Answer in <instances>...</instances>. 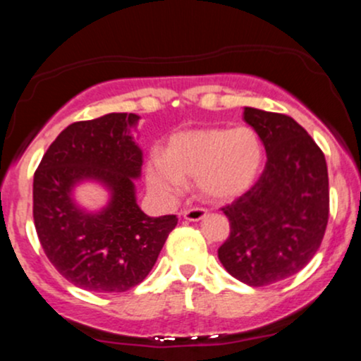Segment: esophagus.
<instances>
[{"mask_svg": "<svg viewBox=\"0 0 361 361\" xmlns=\"http://www.w3.org/2000/svg\"><path fill=\"white\" fill-rule=\"evenodd\" d=\"M205 217H207V210L198 209V207L197 209H188L183 212V219H186V221H190V222H198Z\"/></svg>", "mask_w": 361, "mask_h": 361, "instance_id": "obj_1", "label": "esophagus"}]
</instances>
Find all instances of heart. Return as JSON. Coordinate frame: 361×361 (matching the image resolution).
I'll return each mask as SVG.
<instances>
[{"instance_id": "obj_1", "label": "heart", "mask_w": 361, "mask_h": 361, "mask_svg": "<svg viewBox=\"0 0 361 361\" xmlns=\"http://www.w3.org/2000/svg\"><path fill=\"white\" fill-rule=\"evenodd\" d=\"M263 164V144L250 127L195 128L173 135L163 156L147 164V185L164 198L197 181L198 192L226 202L251 188Z\"/></svg>"}]
</instances>
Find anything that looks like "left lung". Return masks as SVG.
<instances>
[{"instance_id":"left-lung-1","label":"left lung","mask_w":361,"mask_h":361,"mask_svg":"<svg viewBox=\"0 0 361 361\" xmlns=\"http://www.w3.org/2000/svg\"><path fill=\"white\" fill-rule=\"evenodd\" d=\"M243 117L267 149V166L250 192L222 209L231 234L217 252L234 279L264 287L316 255L329 217V180L324 154L292 117L251 106Z\"/></svg>"}]
</instances>
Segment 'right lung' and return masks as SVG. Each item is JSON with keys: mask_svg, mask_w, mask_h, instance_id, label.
Masks as SVG:
<instances>
[{"mask_svg": "<svg viewBox=\"0 0 361 361\" xmlns=\"http://www.w3.org/2000/svg\"><path fill=\"white\" fill-rule=\"evenodd\" d=\"M135 114L74 122L57 135L34 176V221L44 252L76 287L118 293L154 267L176 215L149 217L135 198L142 151L132 130ZM98 183L109 193L98 211L81 207L73 190Z\"/></svg>", "mask_w": 361, "mask_h": 361, "instance_id": "1", "label": "right lung"}]
</instances>
